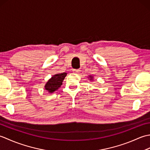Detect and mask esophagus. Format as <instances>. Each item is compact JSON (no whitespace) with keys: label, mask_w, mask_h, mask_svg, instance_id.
<instances>
[{"label":"esophagus","mask_w":150,"mask_h":150,"mask_svg":"<svg viewBox=\"0 0 150 150\" xmlns=\"http://www.w3.org/2000/svg\"><path fill=\"white\" fill-rule=\"evenodd\" d=\"M73 71L74 72V73H79L81 72V70L79 69H75L73 70Z\"/></svg>","instance_id":"obj_1"}]
</instances>
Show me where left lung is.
<instances>
[{
	"label": "left lung",
	"mask_w": 150,
	"mask_h": 150,
	"mask_svg": "<svg viewBox=\"0 0 150 150\" xmlns=\"http://www.w3.org/2000/svg\"><path fill=\"white\" fill-rule=\"evenodd\" d=\"M90 78H91V79H92V77H91V76H90Z\"/></svg>",
	"instance_id": "8db88e82"
}]
</instances>
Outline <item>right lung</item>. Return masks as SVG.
I'll use <instances>...</instances> for the list:
<instances>
[{
  "label": "right lung",
  "mask_w": 150,
  "mask_h": 150,
  "mask_svg": "<svg viewBox=\"0 0 150 150\" xmlns=\"http://www.w3.org/2000/svg\"><path fill=\"white\" fill-rule=\"evenodd\" d=\"M66 75V73H62L53 76L46 84L45 90L48 91L50 93H53V92L56 91L62 85Z\"/></svg>",
  "instance_id": "add662e5"
}]
</instances>
